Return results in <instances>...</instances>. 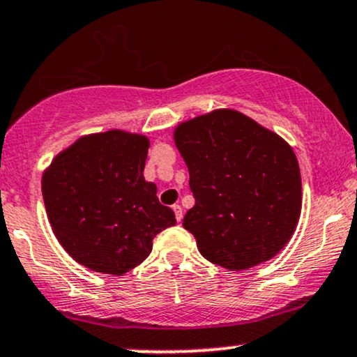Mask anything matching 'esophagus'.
Here are the masks:
<instances>
[{"label": "esophagus", "mask_w": 357, "mask_h": 357, "mask_svg": "<svg viewBox=\"0 0 357 357\" xmlns=\"http://www.w3.org/2000/svg\"><path fill=\"white\" fill-rule=\"evenodd\" d=\"M172 209L175 212V219H177V222L182 221V207H180V204H174L172 206Z\"/></svg>", "instance_id": "1"}]
</instances>
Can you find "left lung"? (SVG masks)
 <instances>
[{"instance_id": "left-lung-1", "label": "left lung", "mask_w": 357, "mask_h": 357, "mask_svg": "<svg viewBox=\"0 0 357 357\" xmlns=\"http://www.w3.org/2000/svg\"><path fill=\"white\" fill-rule=\"evenodd\" d=\"M174 142L189 167L195 197L182 224L200 255L229 271L250 270L278 255L302 212L294 148L227 107L178 123Z\"/></svg>"}]
</instances>
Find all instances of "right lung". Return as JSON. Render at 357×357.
Listing matches in <instances>:
<instances>
[{
	"mask_svg": "<svg viewBox=\"0 0 357 357\" xmlns=\"http://www.w3.org/2000/svg\"><path fill=\"white\" fill-rule=\"evenodd\" d=\"M150 139L109 130L84 135L42 175L47 218L63 250L96 273L123 276L151 253L153 238L175 226L157 185L143 177Z\"/></svg>",
	"mask_w": 357,
	"mask_h": 357,
	"instance_id": "add662e5",
	"label": "right lung"
}]
</instances>
